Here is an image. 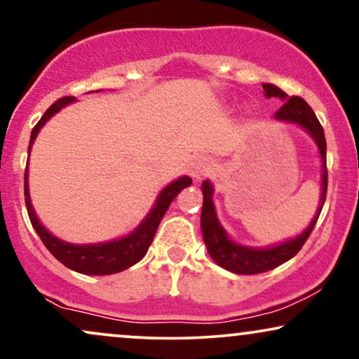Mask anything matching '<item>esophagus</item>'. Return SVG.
I'll use <instances>...</instances> for the list:
<instances>
[{
	"label": "esophagus",
	"instance_id": "34e87169",
	"mask_svg": "<svg viewBox=\"0 0 359 359\" xmlns=\"http://www.w3.org/2000/svg\"><path fill=\"white\" fill-rule=\"evenodd\" d=\"M208 170H210V161H208L207 157L201 156L192 162V169H190V174H192L195 180H198L201 177L205 175Z\"/></svg>",
	"mask_w": 359,
	"mask_h": 359
}]
</instances>
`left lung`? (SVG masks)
Listing matches in <instances>:
<instances>
[{
  "instance_id": "8db88e82",
  "label": "left lung",
  "mask_w": 359,
  "mask_h": 359,
  "mask_svg": "<svg viewBox=\"0 0 359 359\" xmlns=\"http://www.w3.org/2000/svg\"><path fill=\"white\" fill-rule=\"evenodd\" d=\"M263 90H265L266 97H278L280 101H283L281 107L275 112L276 121L290 122V124H298L311 135L313 140L316 142V147L320 151L321 157V197H320V205L316 210V215L313 217L311 224L306 226L303 232L292 240L287 242L273 245V247L266 248H253V247H245L233 242L225 232L224 226L220 225L219 219H217L215 205H213L212 194L213 187L208 180H203L202 184V192H203V207H202V235L203 242L213 260H215L222 269L232 271V273L238 275H257L263 273V271L273 270L281 263L288 262L290 258H293L300 252L303 243L306 242V238L310 237L313 226H315L316 220H318L321 208H323L325 198H326V189H328V172H326V140L323 127H321L320 121L316 119L313 109L308 106L305 99L292 96L288 97L280 88H276L273 84H262Z\"/></svg>"
}]
</instances>
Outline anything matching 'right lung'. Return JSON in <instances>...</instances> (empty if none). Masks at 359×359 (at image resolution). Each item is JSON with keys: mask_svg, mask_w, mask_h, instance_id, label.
<instances>
[{"mask_svg": "<svg viewBox=\"0 0 359 359\" xmlns=\"http://www.w3.org/2000/svg\"><path fill=\"white\" fill-rule=\"evenodd\" d=\"M76 97H61L53 104L51 107L44 112V116L41 117L38 124L31 130V139H29V147H28V156L33 147V142L38 135L39 129L56 112L61 111L62 107L67 104L74 102ZM192 184V179L187 175L180 177V179L170 182L167 187L158 194L156 203L151 208V212L147 213L146 219L140 222V225L134 230L133 233L126 235V237L112 240V242H104V243H89V245H76V243H67L65 240L54 237L49 230L44 229L41 225V222L36 217L33 203L29 198V185H28V167H26L25 174V201L26 208H28V215L31 220V225L36 230V233L39 235V238L43 240V243L46 245V248L57 258L62 265L67 269L78 271V273L84 275H112L119 273V271L129 269L142 260L146 255L149 247H151L154 235L157 232V226L161 224L162 217L169 208L170 202L179 195V192L185 187Z\"/></svg>", "mask_w": 359, "mask_h": 359, "instance_id": "right-lung-1", "label": "right lung"}]
</instances>
